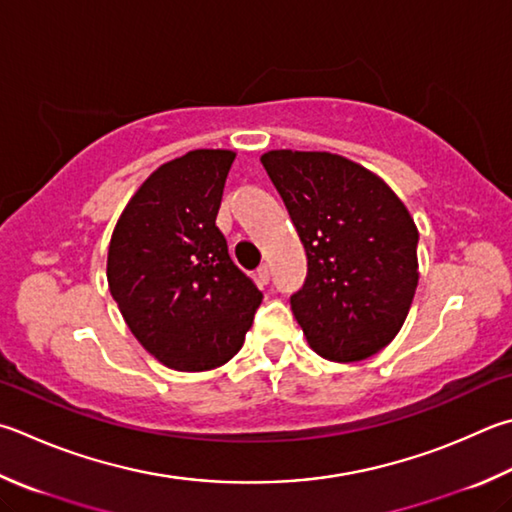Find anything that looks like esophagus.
I'll return each mask as SVG.
<instances>
[{"instance_id": "34e87169", "label": "esophagus", "mask_w": 512, "mask_h": 512, "mask_svg": "<svg viewBox=\"0 0 512 512\" xmlns=\"http://www.w3.org/2000/svg\"><path fill=\"white\" fill-rule=\"evenodd\" d=\"M257 282L259 284H268L271 282V268H268L266 264H262L257 268Z\"/></svg>"}]
</instances>
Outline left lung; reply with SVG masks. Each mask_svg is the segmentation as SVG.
I'll use <instances>...</instances> for the list:
<instances>
[{"mask_svg":"<svg viewBox=\"0 0 512 512\" xmlns=\"http://www.w3.org/2000/svg\"><path fill=\"white\" fill-rule=\"evenodd\" d=\"M266 174L306 250L291 309L311 349L333 362L374 356L401 331L418 284V230L374 172L329 152L273 150Z\"/></svg>","mask_w":512,"mask_h":512,"instance_id":"left-lung-1","label":"left lung"}]
</instances>
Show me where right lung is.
<instances>
[{"mask_svg": "<svg viewBox=\"0 0 512 512\" xmlns=\"http://www.w3.org/2000/svg\"><path fill=\"white\" fill-rule=\"evenodd\" d=\"M230 150H194L150 174L120 215L109 291L136 340L176 371H206L244 345L262 291L217 228Z\"/></svg>", "mask_w": 512, "mask_h": 512, "instance_id": "add662e5", "label": "right lung"}]
</instances>
